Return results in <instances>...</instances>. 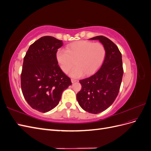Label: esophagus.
Wrapping results in <instances>:
<instances>
[{"label":"esophagus","mask_w":151,"mask_h":151,"mask_svg":"<svg viewBox=\"0 0 151 151\" xmlns=\"http://www.w3.org/2000/svg\"><path fill=\"white\" fill-rule=\"evenodd\" d=\"M77 81V80H76V79H71V82L72 83H75V82H76Z\"/></svg>","instance_id":"esophagus-1"}]
</instances>
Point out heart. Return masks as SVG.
Masks as SVG:
<instances>
[{
	"label": "heart",
	"instance_id": "obj_1",
	"mask_svg": "<svg viewBox=\"0 0 151 151\" xmlns=\"http://www.w3.org/2000/svg\"><path fill=\"white\" fill-rule=\"evenodd\" d=\"M106 50L101 43L81 40L70 43L66 50L58 49L56 58L62 72L67 73L74 64L76 66L70 72L72 77H80L84 74L88 76L96 71L103 63Z\"/></svg>",
	"mask_w": 151,
	"mask_h": 151
}]
</instances>
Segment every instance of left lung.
I'll list each match as a JSON object with an SVG mask.
<instances>
[{
	"label": "left lung",
	"instance_id": "left-lung-1",
	"mask_svg": "<svg viewBox=\"0 0 151 151\" xmlns=\"http://www.w3.org/2000/svg\"><path fill=\"white\" fill-rule=\"evenodd\" d=\"M90 40H98L106 50L104 60L99 70L79 83L82 89L77 100L86 111L97 114L109 108L119 93L123 74L122 53L116 45L108 38L98 36Z\"/></svg>",
	"mask_w": 151,
	"mask_h": 151
}]
</instances>
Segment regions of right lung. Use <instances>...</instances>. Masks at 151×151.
Returning a JSON list of instances; mask_svg holds the SVG:
<instances>
[{
	"label": "right lung",
	"instance_id": "right-lung-1",
	"mask_svg": "<svg viewBox=\"0 0 151 151\" xmlns=\"http://www.w3.org/2000/svg\"><path fill=\"white\" fill-rule=\"evenodd\" d=\"M62 40L45 36L30 45L21 74L22 94L29 106L45 113L57 106L70 79L58 65L56 53Z\"/></svg>",
	"mask_w": 151,
	"mask_h": 151
}]
</instances>
